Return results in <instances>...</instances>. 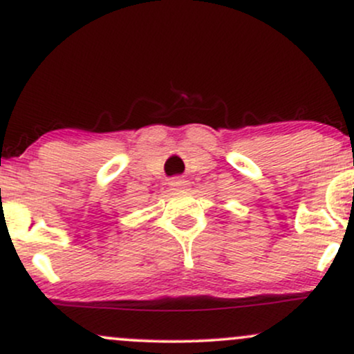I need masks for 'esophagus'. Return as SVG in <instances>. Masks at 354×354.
Wrapping results in <instances>:
<instances>
[{"label": "esophagus", "mask_w": 354, "mask_h": 354, "mask_svg": "<svg viewBox=\"0 0 354 354\" xmlns=\"http://www.w3.org/2000/svg\"><path fill=\"white\" fill-rule=\"evenodd\" d=\"M186 186H188V181H185L183 178H173V180L169 181V188L174 189V191L185 189Z\"/></svg>", "instance_id": "34e87169"}]
</instances>
